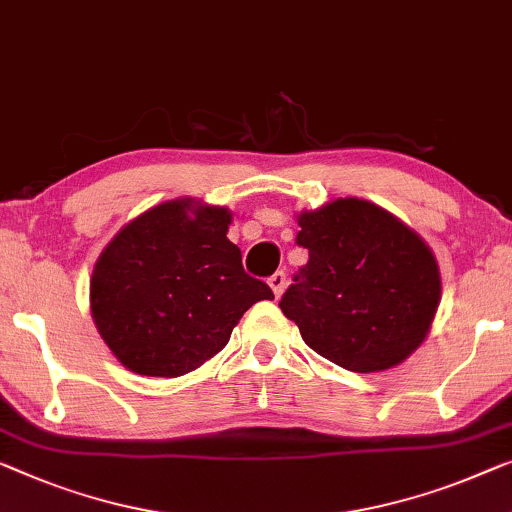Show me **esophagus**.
<instances>
[{
	"label": "esophagus",
	"mask_w": 512,
	"mask_h": 512,
	"mask_svg": "<svg viewBox=\"0 0 512 512\" xmlns=\"http://www.w3.org/2000/svg\"><path fill=\"white\" fill-rule=\"evenodd\" d=\"M269 285H271V289H273V294L280 296L282 292H285L287 276H285V273H282V271H276V273H273V276L269 278Z\"/></svg>",
	"instance_id": "34e87169"
}]
</instances>
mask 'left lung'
I'll return each mask as SVG.
<instances>
[{"instance_id": "left-lung-1", "label": "left lung", "mask_w": 512, "mask_h": 512, "mask_svg": "<svg viewBox=\"0 0 512 512\" xmlns=\"http://www.w3.org/2000/svg\"><path fill=\"white\" fill-rule=\"evenodd\" d=\"M308 262L280 299L305 345L352 372L402 363L439 305L437 259L421 236L375 204L345 197L299 216Z\"/></svg>"}]
</instances>
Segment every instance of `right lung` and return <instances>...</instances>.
<instances>
[{
	"instance_id": "right-lung-1",
	"label": "right lung",
	"mask_w": 512,
	"mask_h": 512,
	"mask_svg": "<svg viewBox=\"0 0 512 512\" xmlns=\"http://www.w3.org/2000/svg\"><path fill=\"white\" fill-rule=\"evenodd\" d=\"M230 213L174 200L126 225L98 257L91 315L112 354L147 377H181L216 356L243 312L273 299L227 239Z\"/></svg>"
}]
</instances>
